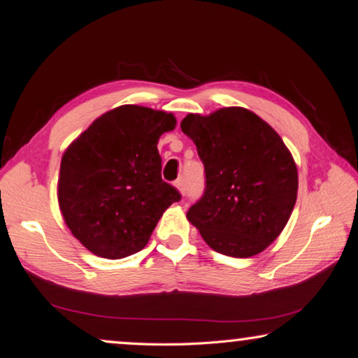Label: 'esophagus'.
Masks as SVG:
<instances>
[{"label": "esophagus", "instance_id": "34e87169", "mask_svg": "<svg viewBox=\"0 0 358 358\" xmlns=\"http://www.w3.org/2000/svg\"><path fill=\"white\" fill-rule=\"evenodd\" d=\"M175 186H177V189L181 194H186V180L183 177L175 181Z\"/></svg>", "mask_w": 358, "mask_h": 358}]
</instances>
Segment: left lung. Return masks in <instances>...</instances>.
Instances as JSON below:
<instances>
[{"instance_id":"obj_1","label":"left lung","mask_w":358,"mask_h":358,"mask_svg":"<svg viewBox=\"0 0 358 358\" xmlns=\"http://www.w3.org/2000/svg\"><path fill=\"white\" fill-rule=\"evenodd\" d=\"M181 130L197 145L205 192L187 220L214 251L250 257L281 234L298 194L292 153L270 125L241 107L187 115Z\"/></svg>"}]
</instances>
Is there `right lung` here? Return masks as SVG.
Listing matches in <instances>:
<instances>
[{
	"mask_svg": "<svg viewBox=\"0 0 358 358\" xmlns=\"http://www.w3.org/2000/svg\"><path fill=\"white\" fill-rule=\"evenodd\" d=\"M172 113L122 105L97 117L63 153L59 205L66 227L96 256L141 251L161 215L181 195L161 178L158 139Z\"/></svg>",
	"mask_w": 358,
	"mask_h": 358,
	"instance_id": "right-lung-1",
	"label": "right lung"
}]
</instances>
